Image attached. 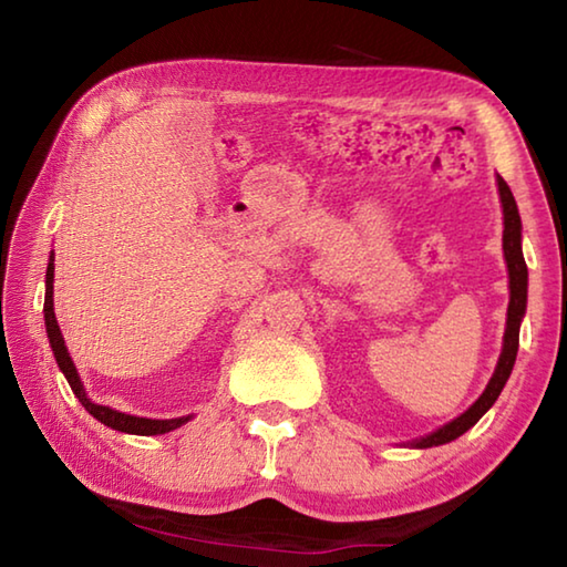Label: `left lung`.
<instances>
[{
	"instance_id": "8db88e82",
	"label": "left lung",
	"mask_w": 567,
	"mask_h": 567,
	"mask_svg": "<svg viewBox=\"0 0 567 567\" xmlns=\"http://www.w3.org/2000/svg\"><path fill=\"white\" fill-rule=\"evenodd\" d=\"M497 192H501V203H503V252H505V262H507V277H511V305H507V322H505V338H503V352L501 360H497V368L493 372L491 382L483 395H480L473 405H470L463 415L455 417L453 422H447L435 433H430L420 440H412V447H435V445H445L450 440L460 437L467 433L475 422L485 415L487 410L495 405L497 395H501L507 378H511L513 364L517 358V342H520V320L525 315V305H527V265L523 257V225H520V215H517V205L511 187L507 182L497 175Z\"/></svg>"
}]
</instances>
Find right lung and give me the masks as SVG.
I'll list each match as a JSON object with an SVG mask.
<instances>
[{
  "label": "right lung",
  "mask_w": 567,
  "mask_h": 567,
  "mask_svg": "<svg viewBox=\"0 0 567 567\" xmlns=\"http://www.w3.org/2000/svg\"><path fill=\"white\" fill-rule=\"evenodd\" d=\"M44 324H47V338H50L56 364H60V370L64 372V378H66V382H70V388L76 395V400H80L82 408L87 410L92 417H97L102 425H107L112 430H120V433H130V435H165V433H169V430H177L179 425H185V422L192 417V415L172 417V420L137 417V415H127V412L112 410L107 405H97V402H92L87 398L82 380H80V375H76V368H74V362L70 358V352H66V344H64L60 324H56V318H54V260H52V257H50V265H47Z\"/></svg>",
  "instance_id": "right-lung-1"
}]
</instances>
